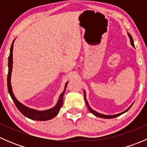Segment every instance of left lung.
<instances>
[{
	"label": "left lung",
	"mask_w": 147,
	"mask_h": 147,
	"mask_svg": "<svg viewBox=\"0 0 147 147\" xmlns=\"http://www.w3.org/2000/svg\"><path fill=\"white\" fill-rule=\"evenodd\" d=\"M128 35H129V38H130V42H131V45L133 46V47H134V42H133V38H132V37H131V35H130L129 33H128ZM84 101H85V102H86V105H87V108H88V109H89V111H90V112H91V113H92L93 115H95L96 117H100V118H104V119H112V118H115V117H118V116H119V115H122V114H124V112H127V111H128L129 109H130V107H131V106H132V105H131V106L129 107L128 108V109H127V110H125L124 111V112H121V113H120V114H118V115H102V114H100V113H98V112H95V111H94L92 109L91 107H90V106H89V104H88V102H87V100H86V93H85V92H84Z\"/></svg>",
	"instance_id": "8db88e82"
}]
</instances>
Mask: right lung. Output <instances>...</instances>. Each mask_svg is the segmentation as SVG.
<instances>
[{
    "mask_svg": "<svg viewBox=\"0 0 147 147\" xmlns=\"http://www.w3.org/2000/svg\"><path fill=\"white\" fill-rule=\"evenodd\" d=\"M13 43H12L11 47H10V55L8 57V78H7V81H8V92H9L10 97H11L12 100L14 102L15 105H16V107L18 108L19 111L24 115L26 117L29 118V119L32 120H37V121H47V120L51 119L54 118L56 115L58 114L59 111H60V108L62 107V105L63 103V95L66 90V87L67 83L66 84L65 87V90L60 96L58 102H57V105L55 107L50 109H47L45 111H37L35 109H30L27 107L25 105H22L20 102L18 101L16 98L15 97L14 94H13V92H12L11 88V84H10V75H11L12 72V67H13Z\"/></svg>",
    "mask_w": 147,
    "mask_h": 147,
    "instance_id": "add662e5",
    "label": "right lung"
}]
</instances>
